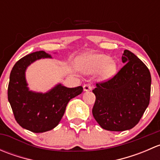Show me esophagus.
I'll use <instances>...</instances> for the list:
<instances>
[{"label":"esophagus","mask_w":160,"mask_h":160,"mask_svg":"<svg viewBox=\"0 0 160 160\" xmlns=\"http://www.w3.org/2000/svg\"><path fill=\"white\" fill-rule=\"evenodd\" d=\"M83 90L84 91H89V90H92V86L90 83H87V84L83 85Z\"/></svg>","instance_id":"obj_1"}]
</instances>
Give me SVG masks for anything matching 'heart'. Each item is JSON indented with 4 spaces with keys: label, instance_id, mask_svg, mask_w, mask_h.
<instances>
[{
    "label": "heart",
    "instance_id": "obj_1",
    "mask_svg": "<svg viewBox=\"0 0 160 160\" xmlns=\"http://www.w3.org/2000/svg\"><path fill=\"white\" fill-rule=\"evenodd\" d=\"M80 67L82 70L88 72H99L102 70L104 79L112 77L117 70V64L107 55H90L82 58L80 61Z\"/></svg>",
    "mask_w": 160,
    "mask_h": 160
}]
</instances>
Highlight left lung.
Instances as JSON below:
<instances>
[{
  "label": "left lung",
  "instance_id": "left-lung-1",
  "mask_svg": "<svg viewBox=\"0 0 160 160\" xmlns=\"http://www.w3.org/2000/svg\"><path fill=\"white\" fill-rule=\"evenodd\" d=\"M125 63L112 78L97 83L92 109L93 118L104 129L122 132L135 127L149 104L151 75L134 53L125 50Z\"/></svg>",
  "mask_w": 160,
  "mask_h": 160
}]
</instances>
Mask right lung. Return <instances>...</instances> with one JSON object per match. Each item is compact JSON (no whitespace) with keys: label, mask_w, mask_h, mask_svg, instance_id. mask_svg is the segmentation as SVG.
<instances>
[{"label":"right lung","mask_w":160,"mask_h":160,"mask_svg":"<svg viewBox=\"0 0 160 160\" xmlns=\"http://www.w3.org/2000/svg\"><path fill=\"white\" fill-rule=\"evenodd\" d=\"M42 58L51 56L38 51L19 59L11 70L8 88V101L16 122L35 133L47 132L57 126L69 101L83 92L81 86L68 88L60 83L45 93L28 90L25 70L31 63Z\"/></svg>","instance_id":"obj_1"}]
</instances>
